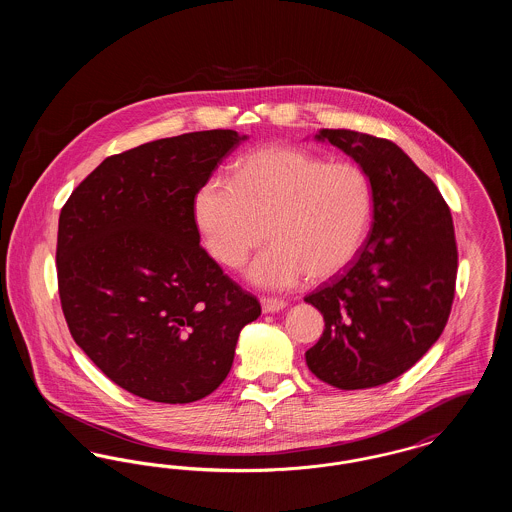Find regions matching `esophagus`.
<instances>
[{"label":"esophagus","mask_w":512,"mask_h":512,"mask_svg":"<svg viewBox=\"0 0 512 512\" xmlns=\"http://www.w3.org/2000/svg\"><path fill=\"white\" fill-rule=\"evenodd\" d=\"M261 307L263 313H278L286 307V301L280 297H261Z\"/></svg>","instance_id":"1"}]
</instances>
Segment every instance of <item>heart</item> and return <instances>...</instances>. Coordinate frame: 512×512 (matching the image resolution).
Returning <instances> with one entry per match:
<instances>
[{
    "label": "heart",
    "mask_w": 512,
    "mask_h": 512,
    "mask_svg": "<svg viewBox=\"0 0 512 512\" xmlns=\"http://www.w3.org/2000/svg\"><path fill=\"white\" fill-rule=\"evenodd\" d=\"M372 209V184L359 165L288 146L245 155L232 182L211 178L195 195L199 232L224 267H242L268 230L272 247L249 268L267 288L340 274L365 244Z\"/></svg>",
    "instance_id": "b5f03b06"
}]
</instances>
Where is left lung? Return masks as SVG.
Masks as SVG:
<instances>
[{
  "label": "left lung",
  "mask_w": 512,
  "mask_h": 512,
  "mask_svg": "<svg viewBox=\"0 0 512 512\" xmlns=\"http://www.w3.org/2000/svg\"><path fill=\"white\" fill-rule=\"evenodd\" d=\"M368 174L372 230L343 274L305 297L324 317L305 353L309 370L340 390L388 384L438 341L457 282L449 205L411 157L386 138L322 128Z\"/></svg>",
  "instance_id": "8db88e82"
}]
</instances>
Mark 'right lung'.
Returning <instances> with one entry per match:
<instances>
[{"instance_id":"add662e5","label":"right lung","mask_w":512,"mask_h":512,"mask_svg":"<svg viewBox=\"0 0 512 512\" xmlns=\"http://www.w3.org/2000/svg\"><path fill=\"white\" fill-rule=\"evenodd\" d=\"M245 136L203 130L107 157L67 199L57 288L76 345L122 390L192 403L228 376L261 315L199 245L195 195Z\"/></svg>"}]
</instances>
